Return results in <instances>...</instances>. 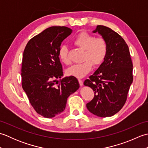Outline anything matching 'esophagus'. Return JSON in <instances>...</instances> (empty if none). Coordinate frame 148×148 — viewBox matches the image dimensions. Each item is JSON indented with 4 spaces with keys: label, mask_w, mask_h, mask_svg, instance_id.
I'll use <instances>...</instances> for the list:
<instances>
[{
    "label": "esophagus",
    "mask_w": 148,
    "mask_h": 148,
    "mask_svg": "<svg viewBox=\"0 0 148 148\" xmlns=\"http://www.w3.org/2000/svg\"><path fill=\"white\" fill-rule=\"evenodd\" d=\"M78 81H79V83L80 84V86H83V82L81 79H78Z\"/></svg>",
    "instance_id": "esophagus-1"
}]
</instances>
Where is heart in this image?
<instances>
[{"instance_id": "obj_1", "label": "heart", "mask_w": 148, "mask_h": 148, "mask_svg": "<svg viewBox=\"0 0 148 148\" xmlns=\"http://www.w3.org/2000/svg\"><path fill=\"white\" fill-rule=\"evenodd\" d=\"M75 45L84 50L83 60L67 69L66 74L69 76L83 77L90 72L93 65L95 67L101 65L108 53V43L102 37H95L86 32L79 33L73 40ZM58 57L65 65L70 64L67 46L62 45L58 49Z\"/></svg>"}]
</instances>
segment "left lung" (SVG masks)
I'll list each match as a JSON object with an SVG mask.
<instances>
[{
    "instance_id": "obj_1",
    "label": "left lung",
    "mask_w": 148,
    "mask_h": 148,
    "mask_svg": "<svg viewBox=\"0 0 148 148\" xmlns=\"http://www.w3.org/2000/svg\"><path fill=\"white\" fill-rule=\"evenodd\" d=\"M93 32H98L106 40L108 53L99 69L84 82L95 93L86 108L94 115L109 117L126 102L133 81V64L128 46L118 33L103 25H97Z\"/></svg>"
}]
</instances>
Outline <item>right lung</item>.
<instances>
[{
	"label": "right lung",
	"instance_id": "1",
	"mask_svg": "<svg viewBox=\"0 0 148 148\" xmlns=\"http://www.w3.org/2000/svg\"><path fill=\"white\" fill-rule=\"evenodd\" d=\"M72 32L66 27L48 28L31 39L24 49L22 88L35 111L45 118L64 111L69 95L79 88L73 76L56 80L64 76L58 49Z\"/></svg>",
	"mask_w": 148,
	"mask_h": 148
}]
</instances>
